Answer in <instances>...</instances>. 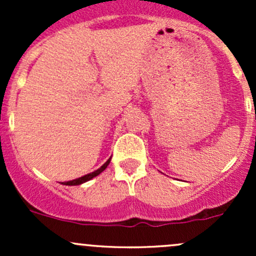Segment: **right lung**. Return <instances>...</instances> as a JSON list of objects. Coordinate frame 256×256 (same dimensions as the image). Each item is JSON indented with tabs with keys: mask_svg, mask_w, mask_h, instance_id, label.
I'll return each instance as SVG.
<instances>
[{
	"mask_svg": "<svg viewBox=\"0 0 256 256\" xmlns=\"http://www.w3.org/2000/svg\"><path fill=\"white\" fill-rule=\"evenodd\" d=\"M110 161H112V157H110V158L108 160V161L105 162V164H102V166L100 167V168H98L96 171L92 172V174H85V176H82V177H79V178H76V180H68V182H63V183H62V184H66V186H78V184H82V183H84V182H88V180H92V178L96 177L98 174H102V172L104 171V170L108 166H109Z\"/></svg>",
	"mask_w": 256,
	"mask_h": 256,
	"instance_id": "right-lung-1",
	"label": "right lung"
}]
</instances>
